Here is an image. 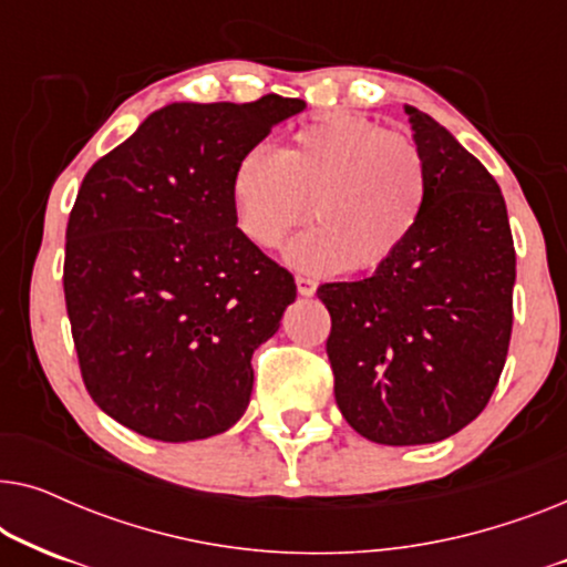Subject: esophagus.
<instances>
[{"label": "esophagus", "mask_w": 567, "mask_h": 567, "mask_svg": "<svg viewBox=\"0 0 567 567\" xmlns=\"http://www.w3.org/2000/svg\"><path fill=\"white\" fill-rule=\"evenodd\" d=\"M315 281H309V278H305V276H297V291L301 293V297H312L315 293Z\"/></svg>", "instance_id": "obj_1"}]
</instances>
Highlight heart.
<instances>
[{
	"label": "heart",
	"instance_id": "1",
	"mask_svg": "<svg viewBox=\"0 0 567 567\" xmlns=\"http://www.w3.org/2000/svg\"><path fill=\"white\" fill-rule=\"evenodd\" d=\"M429 200V167L413 138L353 113L297 128L278 154L252 146L229 175V204L247 243L281 245L312 208L315 227L291 239L284 260L322 278L371 274L398 258Z\"/></svg>",
	"mask_w": 567,
	"mask_h": 567
}]
</instances>
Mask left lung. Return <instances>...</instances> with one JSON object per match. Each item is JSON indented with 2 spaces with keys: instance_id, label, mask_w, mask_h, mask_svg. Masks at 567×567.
Listing matches in <instances>:
<instances>
[{
  "instance_id": "left-lung-1",
  "label": "left lung",
  "mask_w": 567,
  "mask_h": 567,
  "mask_svg": "<svg viewBox=\"0 0 567 567\" xmlns=\"http://www.w3.org/2000/svg\"><path fill=\"white\" fill-rule=\"evenodd\" d=\"M429 167L415 235L369 278L322 284L340 413L384 446L436 444L483 413L506 363L516 252L483 162L405 105Z\"/></svg>"
}]
</instances>
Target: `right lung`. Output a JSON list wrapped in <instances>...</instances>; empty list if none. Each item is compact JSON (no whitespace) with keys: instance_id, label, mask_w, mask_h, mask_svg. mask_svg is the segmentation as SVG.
I'll return each mask as SVG.
<instances>
[{"instance_id":"add662e5","label":"right lung","mask_w":567,"mask_h":567,"mask_svg":"<svg viewBox=\"0 0 567 567\" xmlns=\"http://www.w3.org/2000/svg\"><path fill=\"white\" fill-rule=\"evenodd\" d=\"M305 100L173 103L84 175L66 227L64 297L84 386L146 439H208L250 405L255 348L297 299L239 235L229 175Z\"/></svg>"}]
</instances>
